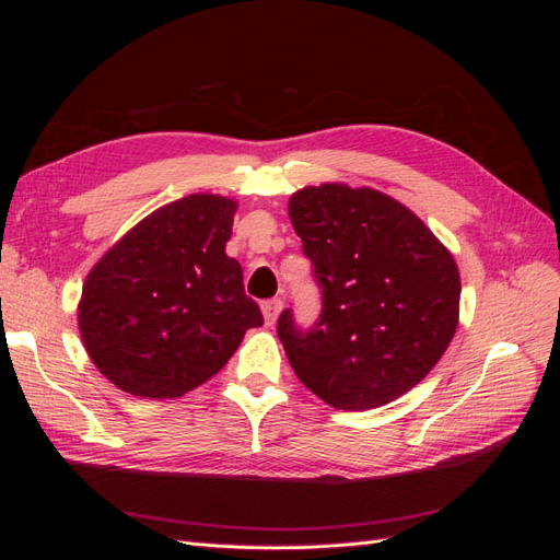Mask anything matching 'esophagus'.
Masks as SVG:
<instances>
[{
  "label": "esophagus",
  "instance_id": "esophagus-1",
  "mask_svg": "<svg viewBox=\"0 0 560 560\" xmlns=\"http://www.w3.org/2000/svg\"><path fill=\"white\" fill-rule=\"evenodd\" d=\"M280 311H282V301L280 299H270V301L261 303V313H264V319H266L268 327L276 325Z\"/></svg>",
  "mask_w": 560,
  "mask_h": 560
}]
</instances>
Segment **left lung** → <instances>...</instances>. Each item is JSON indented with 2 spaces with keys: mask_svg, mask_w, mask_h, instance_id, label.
<instances>
[{
  "mask_svg": "<svg viewBox=\"0 0 560 560\" xmlns=\"http://www.w3.org/2000/svg\"><path fill=\"white\" fill-rule=\"evenodd\" d=\"M290 219L322 287L319 322L278 336L294 374L334 409L395 401L442 360L460 317L453 254L399 200L341 182L303 186Z\"/></svg>",
  "mask_w": 560,
  "mask_h": 560,
  "instance_id": "1",
  "label": "left lung"
}]
</instances>
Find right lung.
Instances as JSON below:
<instances>
[{
  "label": "right lung",
  "instance_id": "right-lung-1",
  "mask_svg": "<svg viewBox=\"0 0 560 560\" xmlns=\"http://www.w3.org/2000/svg\"><path fill=\"white\" fill-rule=\"evenodd\" d=\"M238 202L191 194L147 214L91 268L77 308L91 362L118 389L173 399L210 381L264 317L226 254Z\"/></svg>",
  "mask_w": 560,
  "mask_h": 560
}]
</instances>
